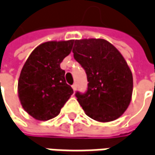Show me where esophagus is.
I'll return each mask as SVG.
<instances>
[{"label":"esophagus","instance_id":"1","mask_svg":"<svg viewBox=\"0 0 155 155\" xmlns=\"http://www.w3.org/2000/svg\"><path fill=\"white\" fill-rule=\"evenodd\" d=\"M71 87H72V89H73L74 91H76V90H77V84H73L71 85Z\"/></svg>","mask_w":155,"mask_h":155}]
</instances>
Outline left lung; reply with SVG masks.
Segmentation results:
<instances>
[{"mask_svg":"<svg viewBox=\"0 0 155 155\" xmlns=\"http://www.w3.org/2000/svg\"><path fill=\"white\" fill-rule=\"evenodd\" d=\"M75 60L84 68L88 81L84 93L75 96L90 118L109 122L127 109L133 93V75L126 60L104 39L73 40Z\"/></svg>","mask_w":155,"mask_h":155,"instance_id":"1","label":"left lung"}]
</instances>
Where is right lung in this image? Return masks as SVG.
<instances>
[{
    "instance_id": "obj_1",
    "label": "right lung",
    "mask_w": 155,
    "mask_h": 155,
    "mask_svg": "<svg viewBox=\"0 0 155 155\" xmlns=\"http://www.w3.org/2000/svg\"><path fill=\"white\" fill-rule=\"evenodd\" d=\"M73 40L47 42L36 47L21 69L18 95L23 109L38 120L58 116L73 93L60 64L72 49Z\"/></svg>"
}]
</instances>
